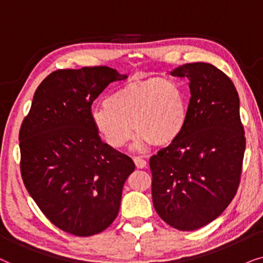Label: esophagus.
<instances>
[{"label": "esophagus", "instance_id": "esophagus-1", "mask_svg": "<svg viewBox=\"0 0 263 263\" xmlns=\"http://www.w3.org/2000/svg\"><path fill=\"white\" fill-rule=\"evenodd\" d=\"M134 161H135V163H136V166H137V168L146 167V161L144 159H142L141 156H135Z\"/></svg>", "mask_w": 263, "mask_h": 263}]
</instances>
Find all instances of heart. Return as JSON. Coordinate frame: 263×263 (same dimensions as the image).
<instances>
[{
    "label": "heart",
    "mask_w": 263,
    "mask_h": 263,
    "mask_svg": "<svg viewBox=\"0 0 263 263\" xmlns=\"http://www.w3.org/2000/svg\"><path fill=\"white\" fill-rule=\"evenodd\" d=\"M187 103L184 92L172 80H136L114 90L104 106L91 111L96 134L113 149H120L137 132L135 149L176 141L186 125ZM134 128L132 129V127Z\"/></svg>",
    "instance_id": "b5f03b06"
}]
</instances>
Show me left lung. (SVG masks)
<instances>
[{
    "mask_svg": "<svg viewBox=\"0 0 263 263\" xmlns=\"http://www.w3.org/2000/svg\"><path fill=\"white\" fill-rule=\"evenodd\" d=\"M190 80L186 125L176 141L150 157L154 208L180 231L208 225L238 190L246 152L239 97L232 80L205 62L171 72Z\"/></svg>",
    "mask_w": 263,
    "mask_h": 263,
    "instance_id": "8db88e82",
    "label": "left lung"
}]
</instances>
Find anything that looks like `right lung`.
I'll use <instances>...</instances> for the list:
<instances>
[{"label":"right lung","instance_id":"add662e5","mask_svg":"<svg viewBox=\"0 0 263 263\" xmlns=\"http://www.w3.org/2000/svg\"><path fill=\"white\" fill-rule=\"evenodd\" d=\"M125 74L107 66L58 69L34 92L19 132L20 171L31 197L56 227L79 237L117 218L131 157L101 141L91 104Z\"/></svg>","mask_w":263,"mask_h":263}]
</instances>
